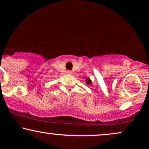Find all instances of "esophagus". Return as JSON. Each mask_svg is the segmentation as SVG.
<instances>
[{
	"label": "esophagus",
	"mask_w": 149,
	"mask_h": 149,
	"mask_svg": "<svg viewBox=\"0 0 149 149\" xmlns=\"http://www.w3.org/2000/svg\"><path fill=\"white\" fill-rule=\"evenodd\" d=\"M67 74H72V72H71L70 70H68V71H67Z\"/></svg>",
	"instance_id": "1"
}]
</instances>
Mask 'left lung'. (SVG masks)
Instances as JSON below:
<instances>
[{
	"label": "left lung",
	"mask_w": 149,
	"mask_h": 149,
	"mask_svg": "<svg viewBox=\"0 0 149 149\" xmlns=\"http://www.w3.org/2000/svg\"><path fill=\"white\" fill-rule=\"evenodd\" d=\"M86 83L87 85H89V84H91V81L90 80V79H89V78H87V79H86Z\"/></svg>",
	"instance_id": "1"
}]
</instances>
